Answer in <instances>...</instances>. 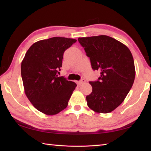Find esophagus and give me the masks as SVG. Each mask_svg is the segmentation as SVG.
Segmentation results:
<instances>
[{
  "label": "esophagus",
  "instance_id": "obj_1",
  "mask_svg": "<svg viewBox=\"0 0 151 151\" xmlns=\"http://www.w3.org/2000/svg\"><path fill=\"white\" fill-rule=\"evenodd\" d=\"M84 82H86V80L85 79H82L80 81H77V84L78 85H81L82 84H84Z\"/></svg>",
  "mask_w": 151,
  "mask_h": 151
}]
</instances>
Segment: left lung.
<instances>
[{
    "label": "left lung",
    "mask_w": 151,
    "mask_h": 151,
    "mask_svg": "<svg viewBox=\"0 0 151 151\" xmlns=\"http://www.w3.org/2000/svg\"><path fill=\"white\" fill-rule=\"evenodd\" d=\"M79 43L89 58L92 69L101 71L97 81H90L92 92L88 106L97 113L114 110L124 100L135 78L133 56L126 45L104 35L79 37Z\"/></svg>",
    "instance_id": "8db88e82"
}]
</instances>
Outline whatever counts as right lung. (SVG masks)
Here are the masks:
<instances>
[{
    "mask_svg": "<svg viewBox=\"0 0 151 151\" xmlns=\"http://www.w3.org/2000/svg\"><path fill=\"white\" fill-rule=\"evenodd\" d=\"M76 41L62 37L37 41L22 61L25 94L34 106L45 114L56 115L64 110L76 88L75 82L58 75L64 52Z\"/></svg>",
    "mask_w": 151,
    "mask_h": 151,
    "instance_id": "right-lung-1",
    "label": "right lung"
}]
</instances>
